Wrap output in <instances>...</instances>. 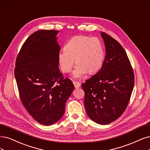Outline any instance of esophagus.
<instances>
[{
  "label": "esophagus",
  "instance_id": "esophagus-1",
  "mask_svg": "<svg viewBox=\"0 0 150 150\" xmlns=\"http://www.w3.org/2000/svg\"><path fill=\"white\" fill-rule=\"evenodd\" d=\"M73 83H74L75 88H79L80 86V83L79 82H78V81H73Z\"/></svg>",
  "mask_w": 150,
  "mask_h": 150
}]
</instances>
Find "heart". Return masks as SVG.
<instances>
[{
  "mask_svg": "<svg viewBox=\"0 0 150 150\" xmlns=\"http://www.w3.org/2000/svg\"><path fill=\"white\" fill-rule=\"evenodd\" d=\"M59 62L64 73H69L74 60L77 65L73 72L75 78H81L87 72L95 74L101 68L104 52L101 41L97 38L80 35L71 38L65 49L59 54Z\"/></svg>",
  "mask_w": 150,
  "mask_h": 150,
  "instance_id": "1",
  "label": "heart"
}]
</instances>
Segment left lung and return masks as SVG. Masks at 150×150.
I'll use <instances>...</instances> for the list:
<instances>
[{"label": "left lung", "mask_w": 150, "mask_h": 150, "mask_svg": "<svg viewBox=\"0 0 150 150\" xmlns=\"http://www.w3.org/2000/svg\"><path fill=\"white\" fill-rule=\"evenodd\" d=\"M101 35L106 53L103 65L81 87L88 115L96 123L106 125L118 119L126 109L134 86V74L120 43L106 33Z\"/></svg>", "instance_id": "8db88e82"}]
</instances>
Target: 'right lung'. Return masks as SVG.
Here are the masks:
<instances>
[{
  "label": "right lung",
  "instance_id": "obj_1",
  "mask_svg": "<svg viewBox=\"0 0 150 150\" xmlns=\"http://www.w3.org/2000/svg\"><path fill=\"white\" fill-rule=\"evenodd\" d=\"M57 30H40L23 43L15 62V76L21 101L40 124L50 125L62 117L74 90L59 69L60 47Z\"/></svg>",
  "mask_w": 150,
  "mask_h": 150
}]
</instances>
